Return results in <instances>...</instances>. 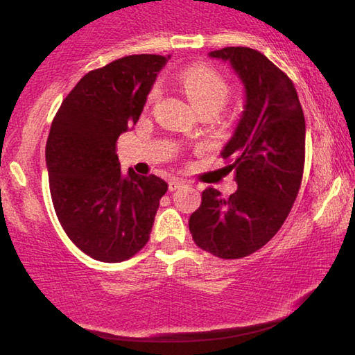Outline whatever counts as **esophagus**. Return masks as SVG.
I'll return each instance as SVG.
<instances>
[{
  "label": "esophagus",
  "mask_w": 355,
  "mask_h": 355,
  "mask_svg": "<svg viewBox=\"0 0 355 355\" xmlns=\"http://www.w3.org/2000/svg\"><path fill=\"white\" fill-rule=\"evenodd\" d=\"M184 186H188V183H186L184 180H182V178H173V180H171V183H169V189H171V191H177V189H180V188H184Z\"/></svg>",
  "instance_id": "obj_1"
}]
</instances>
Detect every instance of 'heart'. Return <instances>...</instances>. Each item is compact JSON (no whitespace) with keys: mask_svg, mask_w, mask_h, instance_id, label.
<instances>
[{"mask_svg":"<svg viewBox=\"0 0 355 355\" xmlns=\"http://www.w3.org/2000/svg\"><path fill=\"white\" fill-rule=\"evenodd\" d=\"M180 83L186 95L199 112L213 111L218 114L230 98V86L222 73L205 64H194L180 75ZM158 87L150 94V100L156 98Z\"/></svg>","mask_w":355,"mask_h":355,"instance_id":"1","label":"heart"}]
</instances>
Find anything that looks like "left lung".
<instances>
[{
  "label": "left lung",
  "instance_id": "obj_1",
  "mask_svg": "<svg viewBox=\"0 0 355 355\" xmlns=\"http://www.w3.org/2000/svg\"><path fill=\"white\" fill-rule=\"evenodd\" d=\"M208 56L230 64L244 84V111L220 152L238 189L227 199L203 191L189 232L200 249L235 260L271 241L291 211L304 173L305 119L293 81L260 51L227 46Z\"/></svg>",
  "mask_w": 355,
  "mask_h": 355
}]
</instances>
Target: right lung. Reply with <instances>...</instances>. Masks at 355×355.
<instances>
[{"instance_id":"add662e5","label":"right lung","mask_w":355,"mask_h":355,"mask_svg":"<svg viewBox=\"0 0 355 355\" xmlns=\"http://www.w3.org/2000/svg\"><path fill=\"white\" fill-rule=\"evenodd\" d=\"M171 56L133 55L84 75L53 119L45 161L53 207L78 249L105 263L147 244L167 183L120 171L116 142L139 120Z\"/></svg>"}]
</instances>
